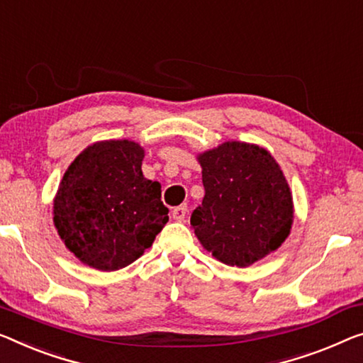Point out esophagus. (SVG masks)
Instances as JSON below:
<instances>
[{
	"label": "esophagus",
	"instance_id": "1",
	"mask_svg": "<svg viewBox=\"0 0 363 363\" xmlns=\"http://www.w3.org/2000/svg\"><path fill=\"white\" fill-rule=\"evenodd\" d=\"M186 215H187V207L186 205H179V207H176L172 210V218L176 221H184L186 220Z\"/></svg>",
	"mask_w": 363,
	"mask_h": 363
}]
</instances>
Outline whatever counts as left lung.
Wrapping results in <instances>:
<instances>
[{
  "label": "left lung",
  "instance_id": "8db88e82",
  "mask_svg": "<svg viewBox=\"0 0 363 363\" xmlns=\"http://www.w3.org/2000/svg\"><path fill=\"white\" fill-rule=\"evenodd\" d=\"M205 196L191 225L216 261L250 267L277 251L294 225V197L266 148L225 142L197 155Z\"/></svg>",
  "mask_w": 363,
  "mask_h": 363
}]
</instances>
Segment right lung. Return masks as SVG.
<instances>
[{"mask_svg": "<svg viewBox=\"0 0 363 363\" xmlns=\"http://www.w3.org/2000/svg\"><path fill=\"white\" fill-rule=\"evenodd\" d=\"M133 140H102L65 171L53 199V225L67 250L102 272L137 261L167 223L161 184L142 172Z\"/></svg>", "mask_w": 363, "mask_h": 363, "instance_id": "right-lung-1", "label": "right lung"}]
</instances>
